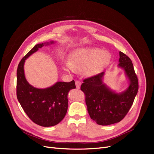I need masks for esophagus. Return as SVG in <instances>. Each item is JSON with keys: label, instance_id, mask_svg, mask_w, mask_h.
I'll use <instances>...</instances> for the list:
<instances>
[{"label": "esophagus", "instance_id": "1", "mask_svg": "<svg viewBox=\"0 0 154 154\" xmlns=\"http://www.w3.org/2000/svg\"><path fill=\"white\" fill-rule=\"evenodd\" d=\"M75 84H76V87L77 88H80L81 84H82V83L80 82H79V81H76L75 82Z\"/></svg>", "mask_w": 154, "mask_h": 154}]
</instances>
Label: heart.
<instances>
[{
    "label": "heart",
    "mask_w": 154,
    "mask_h": 154,
    "mask_svg": "<svg viewBox=\"0 0 154 154\" xmlns=\"http://www.w3.org/2000/svg\"><path fill=\"white\" fill-rule=\"evenodd\" d=\"M110 55L107 52L98 48H81L74 50L70 57L69 63L66 64L68 70L74 71L75 69L84 70L87 68V72L89 75L97 74L100 68L108 62Z\"/></svg>",
    "instance_id": "heart-1"
}]
</instances>
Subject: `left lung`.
Wrapping results in <instances>:
<instances>
[{
  "label": "left lung",
  "instance_id": "left-lung-1",
  "mask_svg": "<svg viewBox=\"0 0 154 154\" xmlns=\"http://www.w3.org/2000/svg\"><path fill=\"white\" fill-rule=\"evenodd\" d=\"M118 66L123 69L129 80L125 91L116 93L103 82L104 72L85 79L81 90L85 95V103L91 118L97 124L108 125L122 120L133 104L138 91V79L130 58L119 52Z\"/></svg>",
  "mask_w": 154,
  "mask_h": 154
}]
</instances>
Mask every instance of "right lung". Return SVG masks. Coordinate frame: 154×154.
Returning <instances> with one entry per match:
<instances>
[{
	"label": "right lung",
	"mask_w": 154,
	"mask_h": 154,
	"mask_svg": "<svg viewBox=\"0 0 154 154\" xmlns=\"http://www.w3.org/2000/svg\"><path fill=\"white\" fill-rule=\"evenodd\" d=\"M54 43L51 41L35 45L21 60L17 69V99L31 120L43 127L55 125L63 120L67 111L68 93L76 88L74 80L58 82L46 88H35L26 81L23 68L25 60L41 48Z\"/></svg>",
	"instance_id": "1"
}]
</instances>
